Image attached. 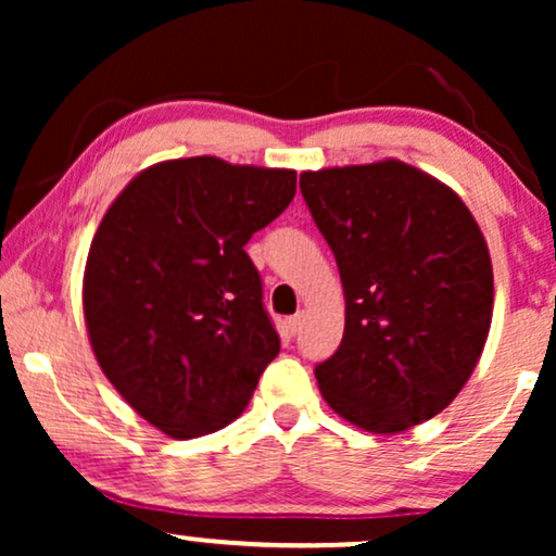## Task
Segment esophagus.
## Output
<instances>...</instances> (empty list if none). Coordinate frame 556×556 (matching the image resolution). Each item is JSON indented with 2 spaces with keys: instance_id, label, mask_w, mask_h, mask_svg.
<instances>
[{
  "instance_id": "34e87169",
  "label": "esophagus",
  "mask_w": 556,
  "mask_h": 556,
  "mask_svg": "<svg viewBox=\"0 0 556 556\" xmlns=\"http://www.w3.org/2000/svg\"><path fill=\"white\" fill-rule=\"evenodd\" d=\"M301 324H303V311H299V314L291 316V318H286V329L291 331V333L299 331V329H301Z\"/></svg>"
}]
</instances>
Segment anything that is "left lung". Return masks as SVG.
<instances>
[{"label": "left lung", "instance_id": "obj_1", "mask_svg": "<svg viewBox=\"0 0 556 556\" xmlns=\"http://www.w3.org/2000/svg\"><path fill=\"white\" fill-rule=\"evenodd\" d=\"M337 257L344 339L316 367L333 413L392 435L451 405L489 339L493 268L481 227L443 181L400 159L303 172Z\"/></svg>", "mask_w": 556, "mask_h": 556}]
</instances>
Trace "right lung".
Listing matches in <instances>:
<instances>
[{"label": "right lung", "instance_id": "right-lung-1", "mask_svg": "<svg viewBox=\"0 0 556 556\" xmlns=\"http://www.w3.org/2000/svg\"><path fill=\"white\" fill-rule=\"evenodd\" d=\"M293 194V169L192 156L139 172L105 210L83 273L90 349L164 435L230 425L278 356L245 245Z\"/></svg>", "mask_w": 556, "mask_h": 556}]
</instances>
